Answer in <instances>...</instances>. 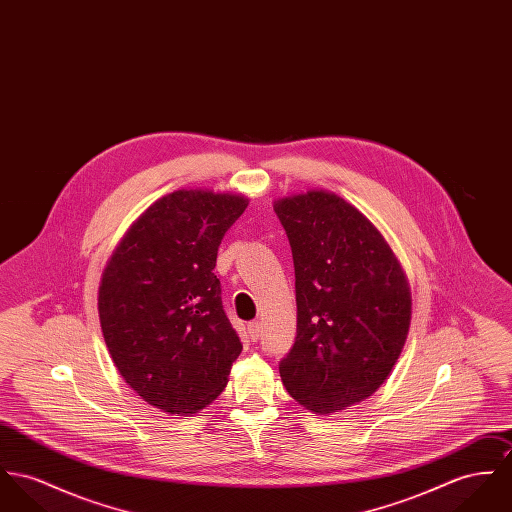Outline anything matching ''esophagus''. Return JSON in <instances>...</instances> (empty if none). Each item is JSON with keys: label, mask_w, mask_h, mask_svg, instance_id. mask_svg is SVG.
Wrapping results in <instances>:
<instances>
[{"label": "esophagus", "mask_w": 512, "mask_h": 512, "mask_svg": "<svg viewBox=\"0 0 512 512\" xmlns=\"http://www.w3.org/2000/svg\"><path fill=\"white\" fill-rule=\"evenodd\" d=\"M247 333H249V337L253 339V341H257L259 337H261V321H249L247 323Z\"/></svg>", "instance_id": "esophagus-1"}]
</instances>
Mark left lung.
I'll list each match as a JSON object with an SVG mask.
<instances>
[{
  "mask_svg": "<svg viewBox=\"0 0 512 512\" xmlns=\"http://www.w3.org/2000/svg\"><path fill=\"white\" fill-rule=\"evenodd\" d=\"M298 325L280 364L288 394L327 415L374 394L407 339L411 292L390 245L343 198L310 191L280 198Z\"/></svg>",
  "mask_w": 512,
  "mask_h": 512,
  "instance_id": "obj_1",
  "label": "left lung"
}]
</instances>
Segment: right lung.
Instances as JSON below:
<instances>
[{"mask_svg": "<svg viewBox=\"0 0 512 512\" xmlns=\"http://www.w3.org/2000/svg\"><path fill=\"white\" fill-rule=\"evenodd\" d=\"M247 198L175 191L118 243L99 286L107 349L126 384L171 415L197 413L228 384L243 345L214 275Z\"/></svg>", "mask_w": 512, "mask_h": 512, "instance_id": "add662e5", "label": "right lung"}]
</instances>
